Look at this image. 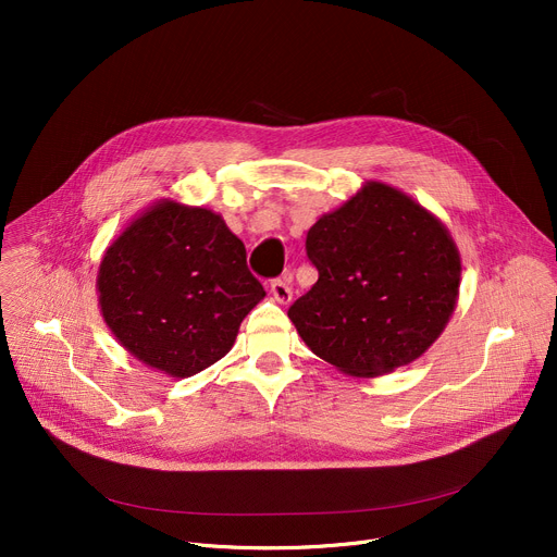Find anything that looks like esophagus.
Wrapping results in <instances>:
<instances>
[{
    "mask_svg": "<svg viewBox=\"0 0 557 557\" xmlns=\"http://www.w3.org/2000/svg\"><path fill=\"white\" fill-rule=\"evenodd\" d=\"M269 286H271V296H273L277 302H282V305L290 302V286H288L284 280L275 277V280H271Z\"/></svg>",
    "mask_w": 557,
    "mask_h": 557,
    "instance_id": "34e87169",
    "label": "esophagus"
}]
</instances>
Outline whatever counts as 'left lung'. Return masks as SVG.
Instances as JSON below:
<instances>
[{
  "label": "left lung",
  "instance_id": "1",
  "mask_svg": "<svg viewBox=\"0 0 557 557\" xmlns=\"http://www.w3.org/2000/svg\"><path fill=\"white\" fill-rule=\"evenodd\" d=\"M318 282L288 307L311 352L355 376L416 361L456 307L460 255L406 194L368 183L307 232Z\"/></svg>",
  "mask_w": 557,
  "mask_h": 557
}]
</instances>
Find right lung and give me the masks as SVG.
I'll list each match as a JSON object with an SVG mask.
<instances>
[{
    "label": "right lung",
    "instance_id": "right-lung-1",
    "mask_svg": "<svg viewBox=\"0 0 557 557\" xmlns=\"http://www.w3.org/2000/svg\"><path fill=\"white\" fill-rule=\"evenodd\" d=\"M97 286L112 334L171 376H191L225 357L242 320L267 296L223 219L173 200L120 234Z\"/></svg>",
    "mask_w": 557,
    "mask_h": 557
}]
</instances>
